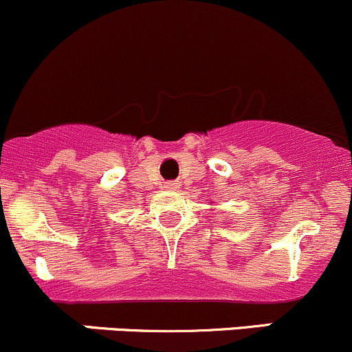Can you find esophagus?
Segmentation results:
<instances>
[{
	"instance_id": "34e87169",
	"label": "esophagus",
	"mask_w": 352,
	"mask_h": 352,
	"mask_svg": "<svg viewBox=\"0 0 352 352\" xmlns=\"http://www.w3.org/2000/svg\"><path fill=\"white\" fill-rule=\"evenodd\" d=\"M166 190H177L179 188V183H176V181H168V183L164 184Z\"/></svg>"
}]
</instances>
